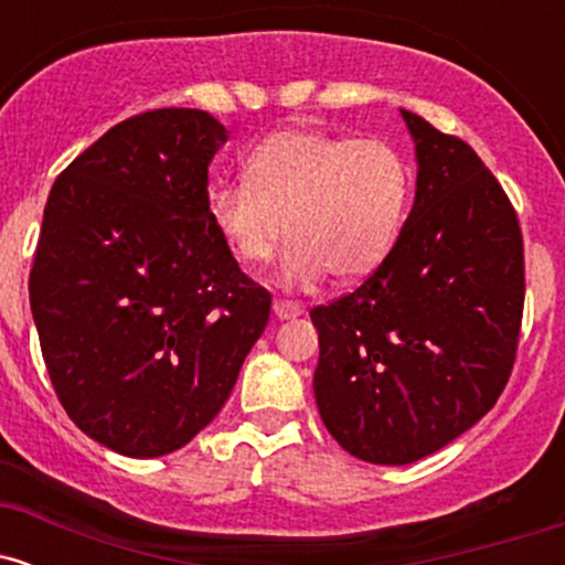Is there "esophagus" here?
<instances>
[{
	"label": "esophagus",
	"mask_w": 565,
	"mask_h": 565,
	"mask_svg": "<svg viewBox=\"0 0 565 565\" xmlns=\"http://www.w3.org/2000/svg\"><path fill=\"white\" fill-rule=\"evenodd\" d=\"M274 313L281 321L284 319H297V316L302 313V305L295 302V300H281V297H278V300H274Z\"/></svg>",
	"instance_id": "obj_1"
}]
</instances>
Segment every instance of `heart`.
Listing matches in <instances>:
<instances>
[{
	"label": "heart",
	"instance_id": "heart-1",
	"mask_svg": "<svg viewBox=\"0 0 565 565\" xmlns=\"http://www.w3.org/2000/svg\"><path fill=\"white\" fill-rule=\"evenodd\" d=\"M244 178L210 188L212 223L249 268L268 263L287 231L284 281L297 287L329 270L340 281L377 270L404 231L414 191L412 164L393 142L305 127L257 142Z\"/></svg>",
	"mask_w": 565,
	"mask_h": 565
}]
</instances>
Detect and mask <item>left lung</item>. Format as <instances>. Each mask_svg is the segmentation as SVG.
<instances>
[{"mask_svg":"<svg viewBox=\"0 0 565 565\" xmlns=\"http://www.w3.org/2000/svg\"><path fill=\"white\" fill-rule=\"evenodd\" d=\"M401 116L419 164L404 231L361 287L310 310L319 414L342 449L372 465L417 462L497 404L526 297L504 188L468 142Z\"/></svg>","mask_w":565,"mask_h":565,"instance_id":"left-lung-1","label":"left lung"}]
</instances>
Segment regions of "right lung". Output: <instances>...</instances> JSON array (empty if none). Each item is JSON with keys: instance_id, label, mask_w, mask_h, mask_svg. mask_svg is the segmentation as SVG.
Masks as SVG:
<instances>
[{"instance_id": "obj_1", "label": "right lung", "mask_w": 565, "mask_h": 565, "mask_svg": "<svg viewBox=\"0 0 565 565\" xmlns=\"http://www.w3.org/2000/svg\"><path fill=\"white\" fill-rule=\"evenodd\" d=\"M228 140L212 114L157 108L108 129L57 174L31 313L57 401L125 457H161L204 430L270 316L206 206Z\"/></svg>"}]
</instances>
